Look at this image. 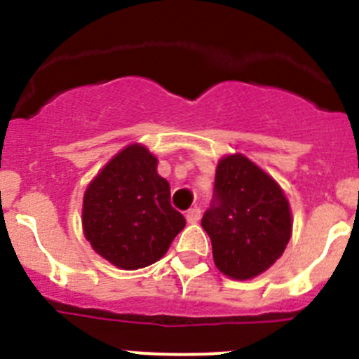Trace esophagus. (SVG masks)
Instances as JSON below:
<instances>
[{
  "instance_id": "1",
  "label": "esophagus",
  "mask_w": 359,
  "mask_h": 359,
  "mask_svg": "<svg viewBox=\"0 0 359 359\" xmlns=\"http://www.w3.org/2000/svg\"><path fill=\"white\" fill-rule=\"evenodd\" d=\"M200 217H201V210L198 208V206L187 210V213H186V219H187V222H189V224L198 222V220H200Z\"/></svg>"
}]
</instances>
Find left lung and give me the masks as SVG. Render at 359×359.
Segmentation results:
<instances>
[{
  "instance_id": "left-lung-1",
  "label": "left lung",
  "mask_w": 359,
  "mask_h": 359,
  "mask_svg": "<svg viewBox=\"0 0 359 359\" xmlns=\"http://www.w3.org/2000/svg\"><path fill=\"white\" fill-rule=\"evenodd\" d=\"M201 226L212 240L217 269L250 280L283 255L292 236L290 205L273 177L243 154H231L217 165Z\"/></svg>"
}]
</instances>
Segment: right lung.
Instances as JSON below:
<instances>
[{
	"mask_svg": "<svg viewBox=\"0 0 359 359\" xmlns=\"http://www.w3.org/2000/svg\"><path fill=\"white\" fill-rule=\"evenodd\" d=\"M156 166V156L132 144L100 170L83 196L85 238L119 269L154 264L186 226Z\"/></svg>",
	"mask_w": 359,
	"mask_h": 359,
	"instance_id": "1",
	"label": "right lung"
}]
</instances>
